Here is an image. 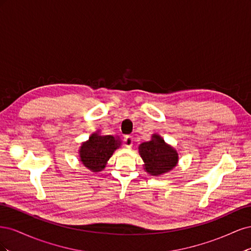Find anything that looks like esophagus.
Here are the masks:
<instances>
[{"label": "esophagus", "mask_w": 251, "mask_h": 251, "mask_svg": "<svg viewBox=\"0 0 251 251\" xmlns=\"http://www.w3.org/2000/svg\"><path fill=\"white\" fill-rule=\"evenodd\" d=\"M125 142H126V147H132V144H133V137L131 135H126L125 136Z\"/></svg>", "instance_id": "obj_1"}]
</instances>
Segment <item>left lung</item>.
Instances as JSON below:
<instances>
[{
    "instance_id": "1",
    "label": "left lung",
    "mask_w": 251,
    "mask_h": 251,
    "mask_svg": "<svg viewBox=\"0 0 251 251\" xmlns=\"http://www.w3.org/2000/svg\"><path fill=\"white\" fill-rule=\"evenodd\" d=\"M139 154L144 162V170L153 176H159L173 170L178 163V153L160 136L154 134L151 139L139 146Z\"/></svg>"
}]
</instances>
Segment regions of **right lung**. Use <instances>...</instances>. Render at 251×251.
<instances>
[{"label": "right lung", "mask_w": 251, "mask_h": 251, "mask_svg": "<svg viewBox=\"0 0 251 251\" xmlns=\"http://www.w3.org/2000/svg\"><path fill=\"white\" fill-rule=\"evenodd\" d=\"M121 144L118 138L112 135H100L94 133L88 141L83 142L79 150V157L82 164L92 172H100L105 168L114 151Z\"/></svg>", "instance_id": "add662e5"}]
</instances>
